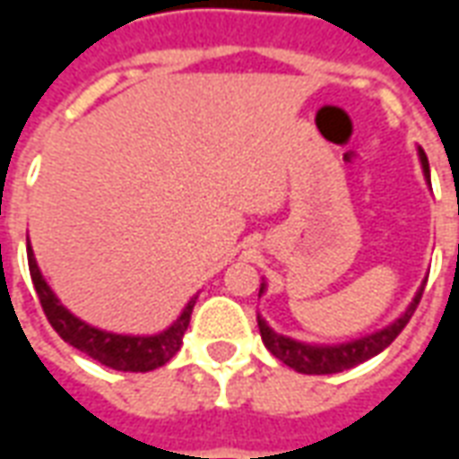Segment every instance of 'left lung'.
Here are the masks:
<instances>
[{
    "instance_id": "obj_1",
    "label": "left lung",
    "mask_w": 459,
    "mask_h": 459,
    "mask_svg": "<svg viewBox=\"0 0 459 459\" xmlns=\"http://www.w3.org/2000/svg\"><path fill=\"white\" fill-rule=\"evenodd\" d=\"M418 160H420V167H423V177L430 181V164H428V157H425L423 147H418ZM428 278L420 282V288L415 290L411 305L405 307V312L398 319H394L391 325H385L384 329H376L371 334H364L359 339H349V342H339V344H309V342H299V339H292L288 334H278L275 329L270 327L265 319L258 315V329L260 339L268 349L270 354L280 359L282 364H288L290 368H295L298 374H339V371H346V368H354V366L364 364L368 359H374L376 354H381L385 346L391 344L403 327L408 325V319L413 317L418 302L423 298V290ZM268 290L265 280L260 282V295Z\"/></svg>"
}]
</instances>
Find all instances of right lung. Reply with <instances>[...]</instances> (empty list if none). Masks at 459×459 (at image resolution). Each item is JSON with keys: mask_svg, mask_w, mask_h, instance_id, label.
Instances as JSON below:
<instances>
[{"mask_svg": "<svg viewBox=\"0 0 459 459\" xmlns=\"http://www.w3.org/2000/svg\"><path fill=\"white\" fill-rule=\"evenodd\" d=\"M26 255H29V273H31V282H34L39 302H41L51 327L58 332V337L64 339L65 344L75 346L78 351H83L108 368L134 371V374L164 366L171 356L179 351L184 332L189 327L191 312H194L199 295H194L186 302V307L181 309L179 317L157 334H117V332H108V329L88 325L85 319L75 317L71 309L61 305V299L56 298L51 285L46 282L44 273L39 270L34 248L29 240H26Z\"/></svg>", "mask_w": 459, "mask_h": 459, "instance_id": "1", "label": "right lung"}]
</instances>
